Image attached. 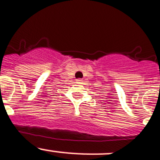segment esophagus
<instances>
[{"label": "esophagus", "mask_w": 160, "mask_h": 160, "mask_svg": "<svg viewBox=\"0 0 160 160\" xmlns=\"http://www.w3.org/2000/svg\"><path fill=\"white\" fill-rule=\"evenodd\" d=\"M76 81H77V83H82V82H83V80H82V79H77Z\"/></svg>", "instance_id": "1"}]
</instances>
